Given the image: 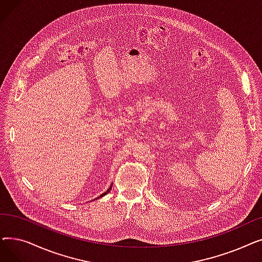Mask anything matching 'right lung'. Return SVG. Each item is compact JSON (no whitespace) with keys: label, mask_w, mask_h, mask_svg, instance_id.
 Masks as SVG:
<instances>
[{"label":"right lung","mask_w":262,"mask_h":262,"mask_svg":"<svg viewBox=\"0 0 262 262\" xmlns=\"http://www.w3.org/2000/svg\"><path fill=\"white\" fill-rule=\"evenodd\" d=\"M112 187H113V184H112V185H110V187H109V188H108V189H107V190H106V191L104 192V193H102V194H101L100 196H98V198H95L94 200H98V199H100V198H103L104 195L108 194V193H109V192H110V190H112Z\"/></svg>","instance_id":"add662e5"}]
</instances>
